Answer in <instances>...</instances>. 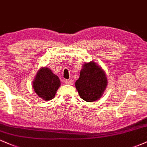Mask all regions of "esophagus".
<instances>
[{
    "mask_svg": "<svg viewBox=\"0 0 147 147\" xmlns=\"http://www.w3.org/2000/svg\"><path fill=\"white\" fill-rule=\"evenodd\" d=\"M64 82L66 84H68V85H72V84H73V80H72V79H68V80H65Z\"/></svg>",
    "mask_w": 147,
    "mask_h": 147,
    "instance_id": "obj_1",
    "label": "esophagus"
}]
</instances>
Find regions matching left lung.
I'll return each mask as SVG.
<instances>
[{"instance_id": "8db88e82", "label": "left lung", "mask_w": 147, "mask_h": 147, "mask_svg": "<svg viewBox=\"0 0 147 147\" xmlns=\"http://www.w3.org/2000/svg\"><path fill=\"white\" fill-rule=\"evenodd\" d=\"M106 86L105 72L94 61L84 64L79 78L75 82L80 97L88 102H95L100 98Z\"/></svg>"}]
</instances>
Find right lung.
I'll return each instance as SVG.
<instances>
[{"label":"right lung","mask_w":147,"mask_h":147,"mask_svg":"<svg viewBox=\"0 0 147 147\" xmlns=\"http://www.w3.org/2000/svg\"><path fill=\"white\" fill-rule=\"evenodd\" d=\"M60 85L59 77L48 68L40 69L33 82L35 92L45 101L51 100L55 97Z\"/></svg>","instance_id":"obj_1"}]
</instances>
